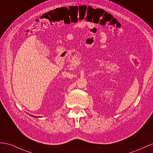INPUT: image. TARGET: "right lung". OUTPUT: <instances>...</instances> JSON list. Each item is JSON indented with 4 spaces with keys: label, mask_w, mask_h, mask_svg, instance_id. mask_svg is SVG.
Segmentation results:
<instances>
[{
    "label": "right lung",
    "mask_w": 153,
    "mask_h": 153,
    "mask_svg": "<svg viewBox=\"0 0 153 153\" xmlns=\"http://www.w3.org/2000/svg\"><path fill=\"white\" fill-rule=\"evenodd\" d=\"M30 116H32V115H30ZM33 116V117H41L40 116H36V117L34 116Z\"/></svg>",
    "instance_id": "1"
}]
</instances>
